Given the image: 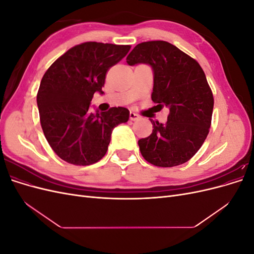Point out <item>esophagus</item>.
I'll return each mask as SVG.
<instances>
[{
	"label": "esophagus",
	"instance_id": "1",
	"mask_svg": "<svg viewBox=\"0 0 254 254\" xmlns=\"http://www.w3.org/2000/svg\"><path fill=\"white\" fill-rule=\"evenodd\" d=\"M129 119L131 120V121H139V120L141 119V117H140L139 114H136V113H134V112H130Z\"/></svg>",
	"mask_w": 254,
	"mask_h": 254
}]
</instances>
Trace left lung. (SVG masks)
<instances>
[{"label":"left lung","mask_w":254,"mask_h":254,"mask_svg":"<svg viewBox=\"0 0 254 254\" xmlns=\"http://www.w3.org/2000/svg\"><path fill=\"white\" fill-rule=\"evenodd\" d=\"M126 61L150 65L152 102L160 110L170 109L165 124L150 119L152 133L139 140L142 156L160 167L188 162L206 139L212 121L214 98L201 66L166 41L137 44Z\"/></svg>","instance_id":"1"}]
</instances>
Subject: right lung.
<instances>
[{
    "label": "right lung",
    "instance_id": "obj_1",
    "mask_svg": "<svg viewBox=\"0 0 254 254\" xmlns=\"http://www.w3.org/2000/svg\"><path fill=\"white\" fill-rule=\"evenodd\" d=\"M130 45L84 42L68 50L43 75L37 94L43 133L56 155L74 165H91L108 149L112 130L129 120V110L90 111L95 92L104 94L106 73Z\"/></svg>",
    "mask_w": 254,
    "mask_h": 254
}]
</instances>
